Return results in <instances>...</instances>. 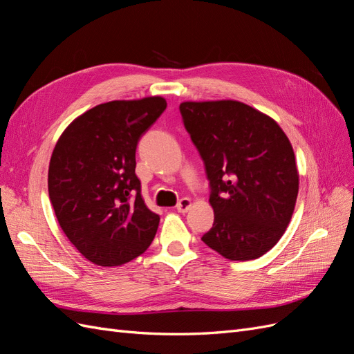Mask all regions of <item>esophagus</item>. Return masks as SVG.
Wrapping results in <instances>:
<instances>
[{"label": "esophagus", "instance_id": "1", "mask_svg": "<svg viewBox=\"0 0 354 354\" xmlns=\"http://www.w3.org/2000/svg\"><path fill=\"white\" fill-rule=\"evenodd\" d=\"M190 207H192V201H190L189 198H181V199L178 201L177 205H176V208H177L178 212H187Z\"/></svg>", "mask_w": 354, "mask_h": 354}]
</instances>
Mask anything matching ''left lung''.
Listing matches in <instances>:
<instances>
[{"label":"left lung","mask_w":354,"mask_h":354,"mask_svg":"<svg viewBox=\"0 0 354 354\" xmlns=\"http://www.w3.org/2000/svg\"><path fill=\"white\" fill-rule=\"evenodd\" d=\"M180 113L211 187L214 224L202 241L232 261L259 259L282 238L295 208L298 171L286 134L236 100L183 102Z\"/></svg>","instance_id":"left-lung-1"}]
</instances>
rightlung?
<instances>
[{
	"label": "right lung",
	"mask_w": 354,
	"mask_h": 354,
	"mask_svg": "<svg viewBox=\"0 0 354 354\" xmlns=\"http://www.w3.org/2000/svg\"><path fill=\"white\" fill-rule=\"evenodd\" d=\"M165 108L159 95L102 103L73 120L56 143L51 205L66 238L94 264H125L155 238L159 216L142 198L136 149Z\"/></svg>",
	"instance_id": "add662e5"
}]
</instances>
